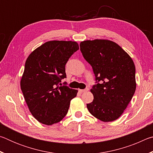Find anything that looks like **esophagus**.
I'll return each instance as SVG.
<instances>
[{"label":"esophagus","instance_id":"34e87169","mask_svg":"<svg viewBox=\"0 0 153 153\" xmlns=\"http://www.w3.org/2000/svg\"><path fill=\"white\" fill-rule=\"evenodd\" d=\"M88 88H86V89H84V90H79V92H81V93H82V92H87V91H88Z\"/></svg>","mask_w":153,"mask_h":153}]
</instances>
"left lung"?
<instances>
[{"instance_id": "obj_1", "label": "left lung", "mask_w": 153, "mask_h": 153, "mask_svg": "<svg viewBox=\"0 0 153 153\" xmlns=\"http://www.w3.org/2000/svg\"><path fill=\"white\" fill-rule=\"evenodd\" d=\"M83 56L93 69L97 84L87 104L89 112L98 120L109 122L120 117L136 88V69L132 59L117 43L96 39L80 42Z\"/></svg>"}]
</instances>
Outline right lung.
Masks as SVG:
<instances>
[{"label": "right lung", "mask_w": 153, "mask_h": 153, "mask_svg": "<svg viewBox=\"0 0 153 153\" xmlns=\"http://www.w3.org/2000/svg\"><path fill=\"white\" fill-rule=\"evenodd\" d=\"M78 49L76 42L52 40L28 56L20 86L30 113L39 122L51 126L68 112L77 90L60 86V82L66 77L67 61Z\"/></svg>", "instance_id": "1"}]
</instances>
